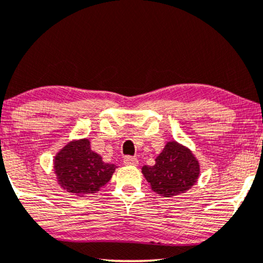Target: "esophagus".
I'll list each match as a JSON object with an SVG mask.
<instances>
[{
  "label": "esophagus",
  "mask_w": 263,
  "mask_h": 263,
  "mask_svg": "<svg viewBox=\"0 0 263 263\" xmlns=\"http://www.w3.org/2000/svg\"><path fill=\"white\" fill-rule=\"evenodd\" d=\"M124 164L125 165H137L138 160H137V158H136V156H125Z\"/></svg>",
  "instance_id": "1"
}]
</instances>
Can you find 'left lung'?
I'll use <instances>...</instances> for the list:
<instances>
[{
  "label": "left lung",
  "mask_w": 263,
  "mask_h": 263,
  "mask_svg": "<svg viewBox=\"0 0 263 263\" xmlns=\"http://www.w3.org/2000/svg\"><path fill=\"white\" fill-rule=\"evenodd\" d=\"M199 162L192 152L177 142H168L156 156L154 166H143L142 174L152 189L170 198L185 193L199 177Z\"/></svg>",
  "instance_id": "1"
}]
</instances>
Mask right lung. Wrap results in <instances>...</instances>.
Listing matches in <instances>:
<instances>
[{"mask_svg":"<svg viewBox=\"0 0 263 263\" xmlns=\"http://www.w3.org/2000/svg\"><path fill=\"white\" fill-rule=\"evenodd\" d=\"M116 166L92 152L88 139L70 142L55 155L54 171L59 184L76 195L96 193L110 181Z\"/></svg>","mask_w":263,"mask_h":263,"instance_id":"1","label":"right lung"}]
</instances>
